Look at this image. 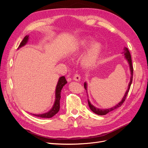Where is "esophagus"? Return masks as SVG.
I'll use <instances>...</instances> for the list:
<instances>
[{"instance_id":"1","label":"esophagus","mask_w":148,"mask_h":148,"mask_svg":"<svg viewBox=\"0 0 148 148\" xmlns=\"http://www.w3.org/2000/svg\"><path fill=\"white\" fill-rule=\"evenodd\" d=\"M73 79L74 80H75V81L78 82V81H79L80 79H81V78H80V76H79L78 74L76 73V74H75Z\"/></svg>"}]
</instances>
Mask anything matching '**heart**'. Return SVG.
Wrapping results in <instances>:
<instances>
[{"instance_id": "heart-1", "label": "heart", "mask_w": 148, "mask_h": 148, "mask_svg": "<svg viewBox=\"0 0 148 148\" xmlns=\"http://www.w3.org/2000/svg\"><path fill=\"white\" fill-rule=\"evenodd\" d=\"M93 41V38L90 36H86L82 38L79 42L78 45L75 49V53H78L82 50L86 49ZM102 49V46L100 42H95L92 43L82 58V65L88 69L92 68L95 66L101 53Z\"/></svg>"}]
</instances>
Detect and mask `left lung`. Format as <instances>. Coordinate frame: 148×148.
<instances>
[{
	"mask_svg": "<svg viewBox=\"0 0 148 148\" xmlns=\"http://www.w3.org/2000/svg\"><path fill=\"white\" fill-rule=\"evenodd\" d=\"M124 54V56L125 57V59H126V60L128 61V64H129V66H130V74H131V77H130V83L128 84V89L126 91V92H125V95L123 96V97L122 98V101H121L119 103H118V104L115 106L114 107H111V108L110 109H98L97 108V107H95L93 105H92L91 104V102H89V101L88 99V105H89V108H90V109L94 113L96 114L97 115H106L107 114H108L109 112H110L116 109L119 108V107H120L121 106H122L123 104V103L124 102V101H125V99H126L127 97V96L128 95V93L129 92V90H130V86H131V84H132V80H133V67L132 66V57H131V55H130V53L129 51L128 48L127 47H125L124 48V51L123 52V53ZM84 87L85 88V89H86V91H87V83L85 82L84 83ZM87 92V91H86Z\"/></svg>",
	"mask_w": 148,
	"mask_h": 148,
	"instance_id": "obj_1",
	"label": "left lung"
}]
</instances>
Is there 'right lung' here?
Returning a JSON list of instances; mask_svg holds the SVG:
<instances>
[{
  "label": "right lung",
  "instance_id": "1",
  "mask_svg": "<svg viewBox=\"0 0 148 148\" xmlns=\"http://www.w3.org/2000/svg\"><path fill=\"white\" fill-rule=\"evenodd\" d=\"M29 39V36H26L23 39V41L21 42L20 44L19 47L18 49H19L21 47L24 46L25 44L27 43ZM67 83L66 80L65 78V77H61L59 78V80H58V83L57 84L56 88V93H55V101L54 103H53V106L52 107V108L47 111L46 113H43V114H32L36 117H40V118H51L52 117L53 115H55L59 111L60 109V93H61V90L62 88L64 86V85Z\"/></svg>",
  "mask_w": 148,
  "mask_h": 148
}]
</instances>
